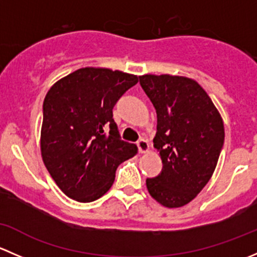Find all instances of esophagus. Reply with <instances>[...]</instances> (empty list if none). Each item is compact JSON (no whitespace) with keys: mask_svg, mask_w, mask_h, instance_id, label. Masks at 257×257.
<instances>
[{"mask_svg":"<svg viewBox=\"0 0 257 257\" xmlns=\"http://www.w3.org/2000/svg\"><path fill=\"white\" fill-rule=\"evenodd\" d=\"M137 145H138L139 153H142V154H143V153L149 152V143H148L145 139H141V141L137 143Z\"/></svg>","mask_w":257,"mask_h":257,"instance_id":"34e87169","label":"esophagus"}]
</instances>
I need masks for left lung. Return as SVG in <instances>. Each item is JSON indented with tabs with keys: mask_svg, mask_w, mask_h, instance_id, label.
Wrapping results in <instances>:
<instances>
[{
	"mask_svg": "<svg viewBox=\"0 0 257 257\" xmlns=\"http://www.w3.org/2000/svg\"><path fill=\"white\" fill-rule=\"evenodd\" d=\"M142 88L157 110L154 148L163 169L147 179L153 199L165 208L190 203L211 178L224 145V121L196 80L144 74Z\"/></svg>",
	"mask_w": 257,
	"mask_h": 257,
	"instance_id": "obj_1",
	"label": "left lung"
}]
</instances>
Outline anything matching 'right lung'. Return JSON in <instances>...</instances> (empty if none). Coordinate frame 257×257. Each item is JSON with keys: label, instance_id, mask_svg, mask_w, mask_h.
<instances>
[{"label": "right lung", "instance_id": "right-lung-1", "mask_svg": "<svg viewBox=\"0 0 257 257\" xmlns=\"http://www.w3.org/2000/svg\"><path fill=\"white\" fill-rule=\"evenodd\" d=\"M137 83L134 74L85 67L49 88L41 154L68 198L79 203L99 199L113 185L118 165L138 152L136 144L121 141L113 119L115 103Z\"/></svg>", "mask_w": 257, "mask_h": 257}]
</instances>
